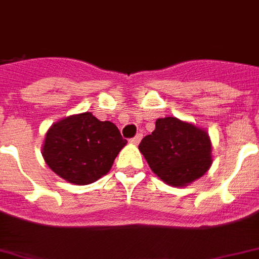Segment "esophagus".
Masks as SVG:
<instances>
[{
  "label": "esophagus",
  "mask_w": 259,
  "mask_h": 259,
  "mask_svg": "<svg viewBox=\"0 0 259 259\" xmlns=\"http://www.w3.org/2000/svg\"><path fill=\"white\" fill-rule=\"evenodd\" d=\"M141 140H142V133H138L137 136H136V137L132 138V140H130V142H132L133 145H138V144H140V141H141Z\"/></svg>",
  "instance_id": "obj_1"
}]
</instances>
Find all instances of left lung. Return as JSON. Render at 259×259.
<instances>
[{"label":"left lung","mask_w":259,"mask_h":259,"mask_svg":"<svg viewBox=\"0 0 259 259\" xmlns=\"http://www.w3.org/2000/svg\"><path fill=\"white\" fill-rule=\"evenodd\" d=\"M138 149L152 172L170 187H187L212 165L208 132L176 117L158 118Z\"/></svg>","instance_id":"obj_1"}]
</instances>
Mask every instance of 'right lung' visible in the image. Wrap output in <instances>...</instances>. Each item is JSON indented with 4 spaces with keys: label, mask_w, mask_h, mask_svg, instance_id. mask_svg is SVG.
<instances>
[{
    "label": "right lung",
    "mask_w": 259,
    "mask_h": 259,
    "mask_svg": "<svg viewBox=\"0 0 259 259\" xmlns=\"http://www.w3.org/2000/svg\"><path fill=\"white\" fill-rule=\"evenodd\" d=\"M126 144L113 122L99 121L86 111L52 123L41 153L47 165L63 180L87 185L110 172Z\"/></svg>",
    "instance_id": "obj_1"
}]
</instances>
